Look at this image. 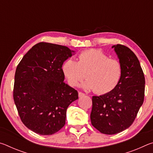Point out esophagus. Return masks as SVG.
Wrapping results in <instances>:
<instances>
[{"label":"esophagus","mask_w":153,"mask_h":153,"mask_svg":"<svg viewBox=\"0 0 153 153\" xmlns=\"http://www.w3.org/2000/svg\"><path fill=\"white\" fill-rule=\"evenodd\" d=\"M84 95H85V94H84V93L82 92H78L79 97H83V96H84Z\"/></svg>","instance_id":"34e87169"}]
</instances>
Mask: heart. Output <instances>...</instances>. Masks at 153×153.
Segmentation results:
<instances>
[{
    "label": "heart",
    "instance_id": "b5f03b06",
    "mask_svg": "<svg viewBox=\"0 0 153 153\" xmlns=\"http://www.w3.org/2000/svg\"><path fill=\"white\" fill-rule=\"evenodd\" d=\"M62 71L71 86H77L86 77V80L82 84L83 88L103 94L117 86L122 75V66L120 61L109 58L102 51L90 49L82 52L77 61L71 59L65 61Z\"/></svg>",
    "mask_w": 153,
    "mask_h": 153
}]
</instances>
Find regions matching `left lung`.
Here are the masks:
<instances>
[{
  "label": "left lung",
  "instance_id": "1",
  "mask_svg": "<svg viewBox=\"0 0 153 153\" xmlns=\"http://www.w3.org/2000/svg\"><path fill=\"white\" fill-rule=\"evenodd\" d=\"M122 66V75L112 91L92 97L90 120L100 132L118 134L135 120L144 98L145 78L138 58L122 45L113 46Z\"/></svg>",
  "mask_w": 153,
  "mask_h": 153
}]
</instances>
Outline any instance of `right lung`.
<instances>
[{"label": "right lung", "instance_id": "obj_1", "mask_svg": "<svg viewBox=\"0 0 153 153\" xmlns=\"http://www.w3.org/2000/svg\"><path fill=\"white\" fill-rule=\"evenodd\" d=\"M68 47L36 44L22 58L15 74L13 99L21 120L40 135H52L65 124L69 105L78 98L64 82L63 62L72 56Z\"/></svg>", "mask_w": 153, "mask_h": 153}]
</instances>
